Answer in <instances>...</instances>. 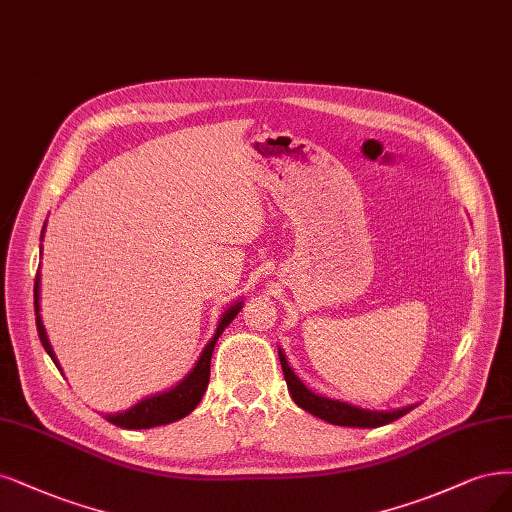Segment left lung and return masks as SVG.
Returning a JSON list of instances; mask_svg holds the SVG:
<instances>
[{
  "label": "left lung",
  "instance_id": "obj_1",
  "mask_svg": "<svg viewBox=\"0 0 512 512\" xmlns=\"http://www.w3.org/2000/svg\"><path fill=\"white\" fill-rule=\"evenodd\" d=\"M277 351H279V362H281V368H284V377H286L292 400L298 404V407L305 409L307 413H311L315 417L328 421V424L347 426V428H379V426L390 424V421L402 417L404 413H409L413 409V404H409V407L394 409V411H370V409L356 407V404L315 394L294 375V370L290 368V364L286 360L284 349H277Z\"/></svg>",
  "mask_w": 512,
  "mask_h": 512
}]
</instances>
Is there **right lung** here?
<instances>
[{"mask_svg":"<svg viewBox=\"0 0 512 512\" xmlns=\"http://www.w3.org/2000/svg\"><path fill=\"white\" fill-rule=\"evenodd\" d=\"M44 228H46V224H44ZM44 228H42V239H44ZM33 298H35V324H38L40 341L46 349V354L52 358V362H55V366L61 370V364L55 356V349H52V345L48 341V334H46V328H44V322H42V315H40V269H38V275H35ZM241 305H243V301H237L222 313L214 337L209 339V343L201 351L197 364L192 366L190 373L180 383H175L171 390H165L161 394L146 396L144 400H139L127 411L108 413V415H105V419H108L110 424H114L118 428L148 430V428H156V426L173 424V421H178V419L186 417L188 413L195 411L197 404L201 402V398L207 390L209 364H211V354H214L216 341L220 339V334L224 332V328L235 320Z\"/></svg>","mask_w":512,"mask_h":512,"instance_id":"1","label":"right lung"}]
</instances>
